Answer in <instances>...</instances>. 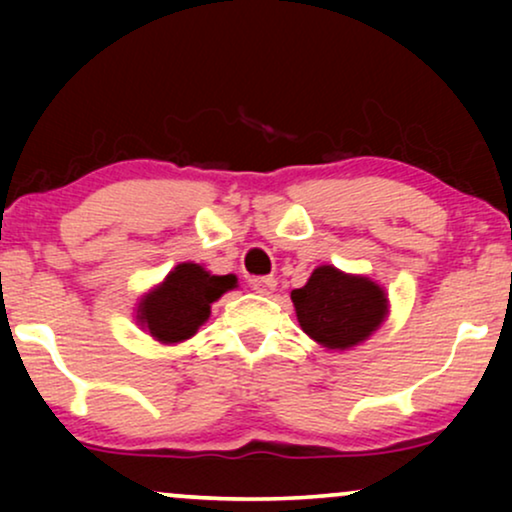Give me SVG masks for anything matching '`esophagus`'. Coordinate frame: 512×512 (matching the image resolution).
Instances as JSON below:
<instances>
[{"label": "esophagus", "mask_w": 512, "mask_h": 512, "mask_svg": "<svg viewBox=\"0 0 512 512\" xmlns=\"http://www.w3.org/2000/svg\"><path fill=\"white\" fill-rule=\"evenodd\" d=\"M249 284H251V289H254L256 293H261V296H270V293L275 291L277 279L275 277H251Z\"/></svg>", "instance_id": "obj_1"}]
</instances>
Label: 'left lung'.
<instances>
[{
	"label": "left lung",
	"instance_id": "1",
	"mask_svg": "<svg viewBox=\"0 0 512 512\" xmlns=\"http://www.w3.org/2000/svg\"><path fill=\"white\" fill-rule=\"evenodd\" d=\"M300 328L328 349H349L377 331L387 317V296L368 277L321 265L303 289H293Z\"/></svg>",
	"mask_w": 512,
	"mask_h": 512
}]
</instances>
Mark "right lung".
Listing matches in <instances>:
<instances>
[{"mask_svg": "<svg viewBox=\"0 0 512 512\" xmlns=\"http://www.w3.org/2000/svg\"><path fill=\"white\" fill-rule=\"evenodd\" d=\"M235 284L233 275H209L202 265L181 263L156 291L144 296L137 319L165 345L188 340L207 321L209 305Z\"/></svg>", "mask_w": 512, "mask_h": 512, "instance_id": "add662e5", "label": "right lung"}]
</instances>
